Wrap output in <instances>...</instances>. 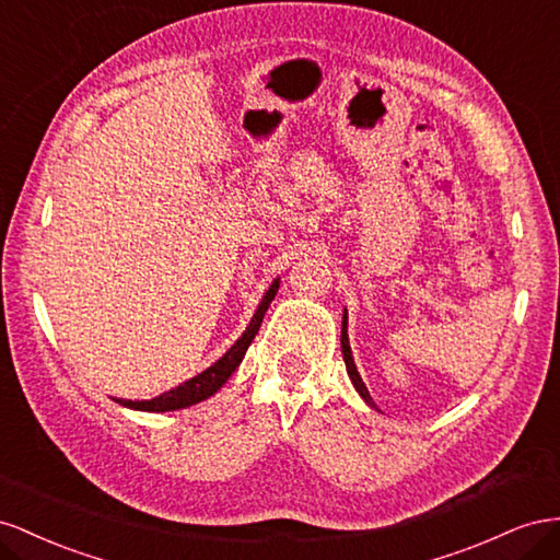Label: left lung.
<instances>
[{
	"label": "left lung",
	"mask_w": 560,
	"mask_h": 560,
	"mask_svg": "<svg viewBox=\"0 0 560 560\" xmlns=\"http://www.w3.org/2000/svg\"><path fill=\"white\" fill-rule=\"evenodd\" d=\"M340 345H342V359H345V365H347V375H349V380H351V385H354V389L359 392V396L363 398L365 404H369L371 408H375V410H377V406H375V401H373V396H371L369 387L363 385V380H361V375H359V371H357L354 357H351V347H349V332H347V310L342 312V335H340Z\"/></svg>",
	"instance_id": "8db88e82"
}]
</instances>
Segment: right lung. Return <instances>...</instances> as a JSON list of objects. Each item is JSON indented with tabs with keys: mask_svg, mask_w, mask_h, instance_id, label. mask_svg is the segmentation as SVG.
<instances>
[{
	"mask_svg": "<svg viewBox=\"0 0 560 560\" xmlns=\"http://www.w3.org/2000/svg\"><path fill=\"white\" fill-rule=\"evenodd\" d=\"M279 283H281L279 277L271 281V285L265 291V295L260 300L258 310H255V314L250 318V324L242 332V338H238L213 365H209V369L201 371L195 377L185 380L183 385H178V387H173V389L159 394L154 398H148V401H126V398H117V404L124 406V408H131V410H142V412H171V410H180V408H189L195 404H201L209 396H213L232 377V373L238 369V363L244 361L246 349L250 347L255 335H258L262 316H265L267 307L271 305V300H275V295L279 291Z\"/></svg>",
	"mask_w": 560,
	"mask_h": 560,
	"instance_id": "add662e5",
	"label": "right lung"
}]
</instances>
